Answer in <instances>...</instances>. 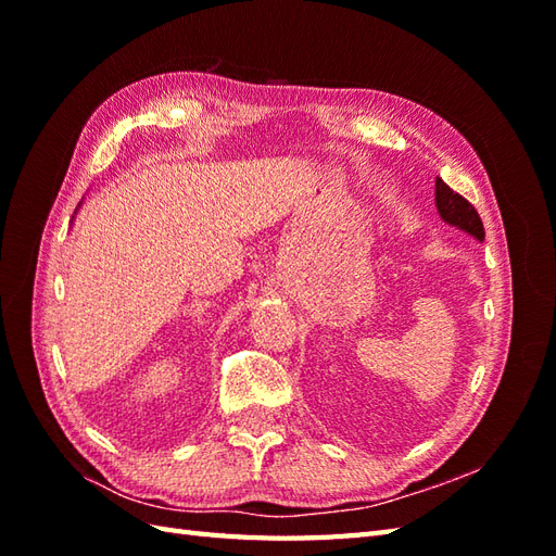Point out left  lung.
<instances>
[{"label":"left lung","instance_id":"1","mask_svg":"<svg viewBox=\"0 0 556 556\" xmlns=\"http://www.w3.org/2000/svg\"><path fill=\"white\" fill-rule=\"evenodd\" d=\"M434 195H437V210H440V215L444 222L454 224V227L468 231L470 236H476L478 241L485 239V227H482V219L478 215V210L468 203V200L456 193L454 188H448L440 176H437V184H434Z\"/></svg>","mask_w":556,"mask_h":556}]
</instances>
